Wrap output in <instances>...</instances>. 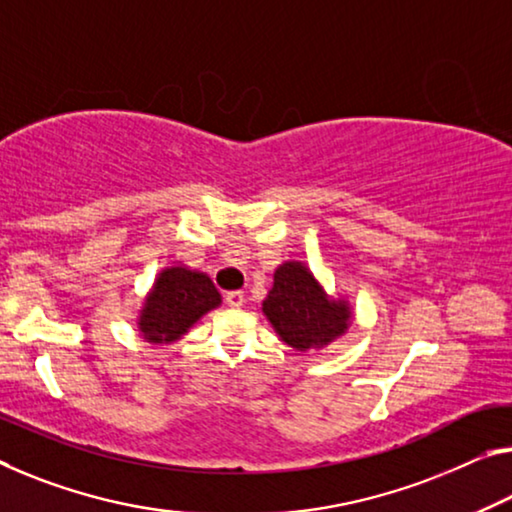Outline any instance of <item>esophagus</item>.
<instances>
[{"label": "esophagus", "mask_w": 512, "mask_h": 512, "mask_svg": "<svg viewBox=\"0 0 512 512\" xmlns=\"http://www.w3.org/2000/svg\"><path fill=\"white\" fill-rule=\"evenodd\" d=\"M224 300L231 306V309H240V306L245 304V293H242V290H231V293L224 295Z\"/></svg>", "instance_id": "obj_1"}]
</instances>
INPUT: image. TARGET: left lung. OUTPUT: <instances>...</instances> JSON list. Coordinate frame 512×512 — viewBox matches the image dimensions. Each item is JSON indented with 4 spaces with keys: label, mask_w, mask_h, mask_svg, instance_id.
Listing matches in <instances>:
<instances>
[{
    "label": "left lung",
    "mask_w": 512,
    "mask_h": 512,
    "mask_svg": "<svg viewBox=\"0 0 512 512\" xmlns=\"http://www.w3.org/2000/svg\"><path fill=\"white\" fill-rule=\"evenodd\" d=\"M263 316L288 348L322 350L348 332L355 309L345 295H329L302 261H283L274 270Z\"/></svg>",
    "instance_id": "1"
}]
</instances>
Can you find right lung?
<instances>
[{
  "label": "right lung",
  "instance_id": "obj_1",
  "mask_svg": "<svg viewBox=\"0 0 512 512\" xmlns=\"http://www.w3.org/2000/svg\"><path fill=\"white\" fill-rule=\"evenodd\" d=\"M219 304L222 295L206 272L171 263L157 272L139 306L137 332L151 345L176 343Z\"/></svg>",
  "mask_w": 512,
  "mask_h": 512
}]
</instances>
